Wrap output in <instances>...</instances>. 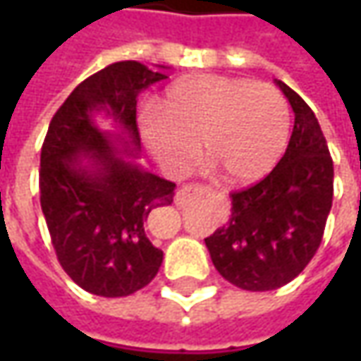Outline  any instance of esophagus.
<instances>
[{
    "mask_svg": "<svg viewBox=\"0 0 361 361\" xmlns=\"http://www.w3.org/2000/svg\"><path fill=\"white\" fill-rule=\"evenodd\" d=\"M192 188H197V187H192V185H183V187L178 188V192H176V195H187V192H190Z\"/></svg>",
    "mask_w": 361,
    "mask_h": 361,
    "instance_id": "34e87169",
    "label": "esophagus"
}]
</instances>
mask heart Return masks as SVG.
<instances>
[{
    "label": "heart",
    "mask_w": 361,
    "mask_h": 361,
    "mask_svg": "<svg viewBox=\"0 0 361 361\" xmlns=\"http://www.w3.org/2000/svg\"><path fill=\"white\" fill-rule=\"evenodd\" d=\"M289 110L267 84L204 74L185 78L162 96L159 112L140 116V136L154 159L183 173L201 145L204 164L231 187L257 183L283 154Z\"/></svg>",
    "instance_id": "1"
}]
</instances>
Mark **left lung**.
<instances>
[{"instance_id":"left-lung-1","label":"left lung","mask_w":361,"mask_h":361,"mask_svg":"<svg viewBox=\"0 0 361 361\" xmlns=\"http://www.w3.org/2000/svg\"><path fill=\"white\" fill-rule=\"evenodd\" d=\"M295 122L283 159L263 180L231 195L229 221L204 239L215 269L247 291L295 279L315 255L334 199V162L305 100L281 80Z\"/></svg>"}]
</instances>
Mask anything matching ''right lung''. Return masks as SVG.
<instances>
[{"label": "right lung", "mask_w": 361, "mask_h": 361, "mask_svg": "<svg viewBox=\"0 0 361 361\" xmlns=\"http://www.w3.org/2000/svg\"><path fill=\"white\" fill-rule=\"evenodd\" d=\"M164 70L126 60L86 78L54 114L42 146L39 202L51 245L72 281L94 295H130L162 265L145 223L173 202L176 185L138 164L136 100L169 78ZM98 114L112 129L97 126Z\"/></svg>", "instance_id": "add662e5"}]
</instances>
